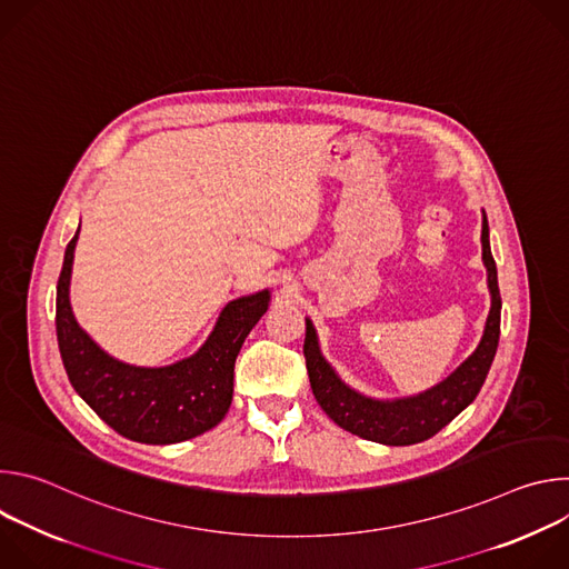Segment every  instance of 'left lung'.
Instances as JSON below:
<instances>
[{
	"label": "left lung",
	"mask_w": 569,
	"mask_h": 569,
	"mask_svg": "<svg viewBox=\"0 0 569 569\" xmlns=\"http://www.w3.org/2000/svg\"><path fill=\"white\" fill-rule=\"evenodd\" d=\"M481 261L486 268V283H489L491 292V310L489 317H486L481 340L452 373L415 396L373 398L347 385L333 365L323 358L317 331L312 321L306 317L303 356L319 408L342 430L382 446L421 443L446 428L459 412H463L479 393L500 342L502 299L486 213L481 218Z\"/></svg>",
	"instance_id": "8db88e82"
}]
</instances>
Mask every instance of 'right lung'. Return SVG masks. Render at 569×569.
<instances>
[{"label": "right lung", "mask_w": 569, "mask_h": 569, "mask_svg": "<svg viewBox=\"0 0 569 569\" xmlns=\"http://www.w3.org/2000/svg\"><path fill=\"white\" fill-rule=\"evenodd\" d=\"M78 231L64 250L56 288V333L71 387L121 437L150 446L193 439L216 428L231 405L236 356L270 308L272 292L229 301L204 345L167 367H137L112 358L80 329L69 301Z\"/></svg>", "instance_id": "1"}]
</instances>
